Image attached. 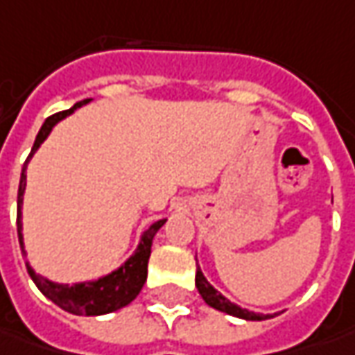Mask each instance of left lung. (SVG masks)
I'll return each mask as SVG.
<instances>
[{"label": "left lung", "instance_id": "1", "mask_svg": "<svg viewBox=\"0 0 355 355\" xmlns=\"http://www.w3.org/2000/svg\"><path fill=\"white\" fill-rule=\"evenodd\" d=\"M196 288H198L202 299L206 300V304H210L216 311L226 312V314L238 316V318H243V320H267V318H273V314H257V312L239 309L238 304L230 302L226 297H222V295L206 281V277L202 275L200 267L196 269Z\"/></svg>", "mask_w": 355, "mask_h": 355}]
</instances>
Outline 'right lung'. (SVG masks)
Returning <instances> with one entry per match:
<instances>
[{"label": "right lung", "mask_w": 355, "mask_h": 355, "mask_svg": "<svg viewBox=\"0 0 355 355\" xmlns=\"http://www.w3.org/2000/svg\"><path fill=\"white\" fill-rule=\"evenodd\" d=\"M90 100H82L76 105H72L70 110L53 114L51 117H46L41 131L37 133V139L33 145L31 153L27 157V161L31 159V155L39 149V145L46 139V135L51 133V129L55 128V123H58L62 117H67L68 114H72L76 107L88 104ZM27 161L23 165L21 171V180H19V192H17V236L19 245L23 251L25 257V250H23V236H21V204H23V192H25V166ZM166 220H159L155 222L153 226L149 227L143 238L137 251L129 257L128 261L123 263L117 271L110 273V275L102 277L98 281H90V283H80V285H58V283H51L49 279L37 275L31 267L27 265V271L35 281V285L39 287V291L43 293L46 299H51L56 306L64 309L67 312L72 314H84V316H98V314H107L114 312L121 306H128L131 300L139 295V291L147 281V263H149V255H151V243H153L155 234L159 232V227L165 224Z\"/></svg>", "instance_id": "right-lung-1"}]
</instances>
